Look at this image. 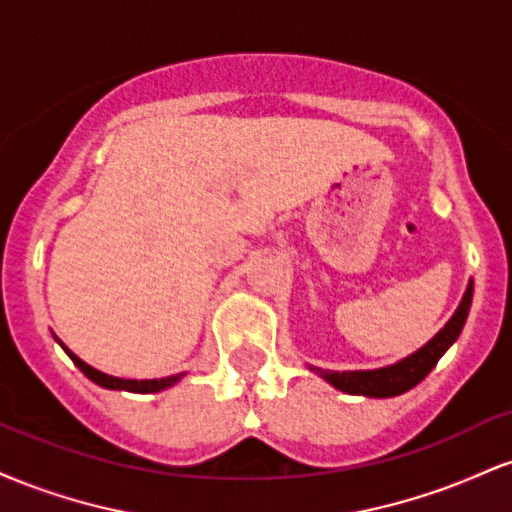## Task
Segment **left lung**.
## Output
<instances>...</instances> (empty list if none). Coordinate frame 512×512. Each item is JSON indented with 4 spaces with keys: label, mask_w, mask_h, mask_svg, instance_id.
<instances>
[{
    "label": "left lung",
    "mask_w": 512,
    "mask_h": 512,
    "mask_svg": "<svg viewBox=\"0 0 512 512\" xmlns=\"http://www.w3.org/2000/svg\"><path fill=\"white\" fill-rule=\"evenodd\" d=\"M472 296H474V281H469L467 291H464L460 305H457L455 315L450 317L448 325L440 330L431 342L421 346L419 351L402 358V361L392 363V366L375 368V370H322L310 366L313 373L325 378L327 383L337 390L346 392V395H363V397H397L402 392L411 390L414 385H419L421 380L436 368L440 356L455 344V339L460 337L464 322H467L469 308H472Z\"/></svg>",
    "instance_id": "left-lung-1"
}]
</instances>
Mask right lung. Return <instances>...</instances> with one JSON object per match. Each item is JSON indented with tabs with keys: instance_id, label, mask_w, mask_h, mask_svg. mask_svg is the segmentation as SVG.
<instances>
[{
	"instance_id": "obj_1",
	"label": "right lung",
	"mask_w": 512,
	"mask_h": 512,
	"mask_svg": "<svg viewBox=\"0 0 512 512\" xmlns=\"http://www.w3.org/2000/svg\"><path fill=\"white\" fill-rule=\"evenodd\" d=\"M55 339H57V337H55ZM57 342H60V339H57ZM60 346H62L64 351H67V356L72 358L74 366L79 368L81 373H84L88 380H93V383L101 385V387H108V390H125V392H161V390H166V387L175 385V383H178V380L182 378V373H178V375H168V378H156V380H125V378H115V375L101 373V370H96V368L88 366V363H84V361H81L79 356L72 354V351H69L67 346H64L62 342H60Z\"/></svg>"
}]
</instances>
